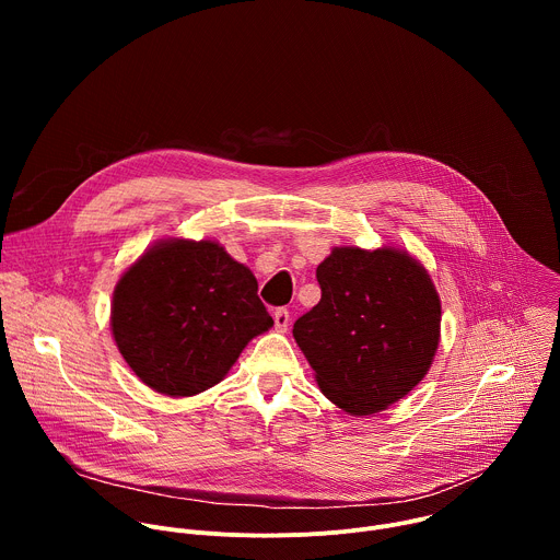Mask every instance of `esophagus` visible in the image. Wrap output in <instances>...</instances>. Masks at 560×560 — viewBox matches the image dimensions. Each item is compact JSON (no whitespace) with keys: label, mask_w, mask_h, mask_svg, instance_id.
Here are the masks:
<instances>
[{"label":"esophagus","mask_w":560,"mask_h":560,"mask_svg":"<svg viewBox=\"0 0 560 560\" xmlns=\"http://www.w3.org/2000/svg\"><path fill=\"white\" fill-rule=\"evenodd\" d=\"M288 326H290V312H288L285 307L275 310V328H277L279 332H285Z\"/></svg>","instance_id":"obj_1"}]
</instances>
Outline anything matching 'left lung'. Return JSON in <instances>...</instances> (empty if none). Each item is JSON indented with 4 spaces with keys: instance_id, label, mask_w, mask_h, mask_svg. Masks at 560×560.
Returning <instances> with one entry per match:
<instances>
[{
    "instance_id": "left-lung-1",
    "label": "left lung",
    "mask_w": 560,
    "mask_h": 560,
    "mask_svg": "<svg viewBox=\"0 0 560 560\" xmlns=\"http://www.w3.org/2000/svg\"><path fill=\"white\" fill-rule=\"evenodd\" d=\"M322 301L292 335L335 406L368 417L404 398L428 374L441 332V301L408 253L335 248L318 264Z\"/></svg>"
}]
</instances>
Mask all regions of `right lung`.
Segmentation results:
<instances>
[{
    "label": "right lung",
    "mask_w": 560,
    "mask_h": 560,
    "mask_svg": "<svg viewBox=\"0 0 560 560\" xmlns=\"http://www.w3.org/2000/svg\"><path fill=\"white\" fill-rule=\"evenodd\" d=\"M110 326L121 357L148 387L192 396L219 383L272 316L255 275L219 244L171 238L124 272Z\"/></svg>",
    "instance_id": "add662e5"
}]
</instances>
